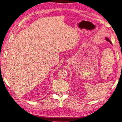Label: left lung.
Instances as JSON below:
<instances>
[{
    "instance_id": "left-lung-1",
    "label": "left lung",
    "mask_w": 122,
    "mask_h": 122,
    "mask_svg": "<svg viewBox=\"0 0 122 122\" xmlns=\"http://www.w3.org/2000/svg\"><path fill=\"white\" fill-rule=\"evenodd\" d=\"M106 40L107 41H108V42H110V44H111V41H110V40H109V39H108V38H106Z\"/></svg>"
}]
</instances>
